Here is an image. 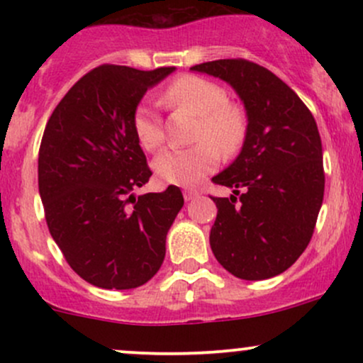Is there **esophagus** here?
Here are the masks:
<instances>
[{"mask_svg": "<svg viewBox=\"0 0 363 363\" xmlns=\"http://www.w3.org/2000/svg\"><path fill=\"white\" fill-rule=\"evenodd\" d=\"M199 196L198 189H194V187H186L184 189V199L186 201H191V199H196Z\"/></svg>", "mask_w": 363, "mask_h": 363, "instance_id": "esophagus-1", "label": "esophagus"}]
</instances>
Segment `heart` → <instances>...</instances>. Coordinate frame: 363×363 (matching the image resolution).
Masks as SVG:
<instances>
[{"instance_id":"obj_1","label":"heart","mask_w":363,"mask_h":363,"mask_svg":"<svg viewBox=\"0 0 363 363\" xmlns=\"http://www.w3.org/2000/svg\"><path fill=\"white\" fill-rule=\"evenodd\" d=\"M160 104L169 109L186 111L198 118L193 138L198 143L187 148H169L153 160L160 181L176 186L196 184L218 165V150L230 157L242 147L247 135V118L239 104L227 101V91L218 83L182 74L160 94ZM133 133L140 147L155 152L164 143V129L157 112L140 104L133 112Z\"/></svg>"}]
</instances>
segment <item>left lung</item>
Wrapping results in <instances>:
<instances>
[{"mask_svg":"<svg viewBox=\"0 0 363 363\" xmlns=\"http://www.w3.org/2000/svg\"><path fill=\"white\" fill-rule=\"evenodd\" d=\"M191 69L230 83L247 111L239 157L211 179L236 194L211 196L218 208L210 232L211 251L237 278L277 277L306 251L323 205L318 124L301 97L264 66L237 57Z\"/></svg>","mask_w":363,"mask_h":363,"instance_id":"1","label":"left lung"}]
</instances>
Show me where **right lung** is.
<instances>
[{"label": "right lung", "mask_w": 363, "mask_h": 363, "mask_svg": "<svg viewBox=\"0 0 363 363\" xmlns=\"http://www.w3.org/2000/svg\"><path fill=\"white\" fill-rule=\"evenodd\" d=\"M174 69L99 66L74 83L45 124L39 148L45 222L73 272L101 289L147 283L164 262L165 237L184 205L177 186L133 194L152 176L133 112Z\"/></svg>", "instance_id": "obj_1"}]
</instances>
